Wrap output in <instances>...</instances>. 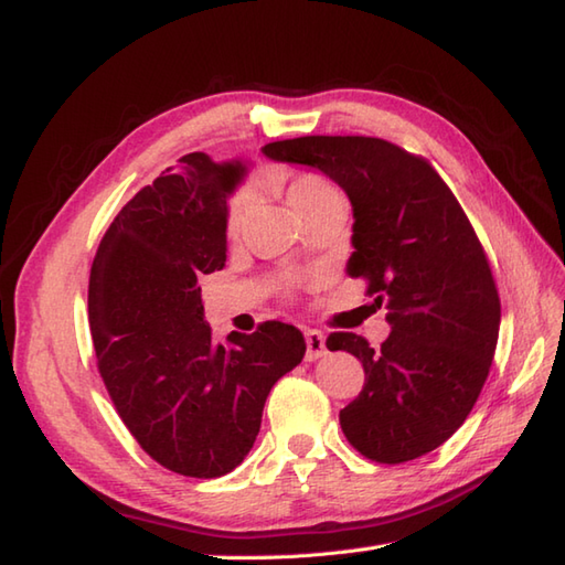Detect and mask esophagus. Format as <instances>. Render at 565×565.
I'll use <instances>...</instances> for the list:
<instances>
[{"mask_svg":"<svg viewBox=\"0 0 565 565\" xmlns=\"http://www.w3.org/2000/svg\"><path fill=\"white\" fill-rule=\"evenodd\" d=\"M306 362H316V359L326 356V338H322V332L318 330H306Z\"/></svg>","mask_w":565,"mask_h":565,"instance_id":"obj_1","label":"esophagus"}]
</instances>
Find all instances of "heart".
I'll return each mask as SVG.
<instances>
[{
    "label": "heart",
    "mask_w": 565,
    "mask_h": 565,
    "mask_svg": "<svg viewBox=\"0 0 565 565\" xmlns=\"http://www.w3.org/2000/svg\"><path fill=\"white\" fill-rule=\"evenodd\" d=\"M338 194L326 177L313 174V172H303L296 174L289 184H286V199H289L291 206L296 209L298 215H306L308 211H313L318 203ZM252 206H255V191L249 186H239L235 194L231 196V203H227V215H225V233L231 237H237L243 233V227L249 218Z\"/></svg>",
    "instance_id": "heart-1"
}]
</instances>
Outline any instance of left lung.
Instances as JSON below:
<instances>
[{
  "label": "left lung",
  "instance_id": "8db88e82",
  "mask_svg": "<svg viewBox=\"0 0 565 565\" xmlns=\"http://www.w3.org/2000/svg\"><path fill=\"white\" fill-rule=\"evenodd\" d=\"M338 182L354 209L347 271L391 322L381 350L332 332L328 350L354 354L364 388L340 411L347 441L376 463L413 461L463 425L493 364L500 296L461 203L423 154L383 138L303 136L264 146Z\"/></svg>",
  "mask_w": 565,
  "mask_h": 565
}]
</instances>
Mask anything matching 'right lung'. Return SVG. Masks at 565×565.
<instances>
[{
  "label": "right lung",
  "instance_id": "obj_1",
  "mask_svg": "<svg viewBox=\"0 0 565 565\" xmlns=\"http://www.w3.org/2000/svg\"><path fill=\"white\" fill-rule=\"evenodd\" d=\"M245 164L189 152L142 186L104 233L89 274V330L116 413L160 466L218 478L243 463L264 401L301 364L294 326L211 342L199 276L225 267L227 196Z\"/></svg>",
  "mask_w": 565,
  "mask_h": 565
}]
</instances>
